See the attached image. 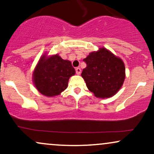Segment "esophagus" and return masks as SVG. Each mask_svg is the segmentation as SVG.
Listing matches in <instances>:
<instances>
[{
    "mask_svg": "<svg viewBox=\"0 0 154 154\" xmlns=\"http://www.w3.org/2000/svg\"><path fill=\"white\" fill-rule=\"evenodd\" d=\"M75 71H76V74H77V75H80L81 69L79 68V67H77V68L75 69Z\"/></svg>",
    "mask_w": 154,
    "mask_h": 154,
    "instance_id": "34e87169",
    "label": "esophagus"
}]
</instances>
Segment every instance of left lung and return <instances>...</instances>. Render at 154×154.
Segmentation results:
<instances>
[{"label": "left lung", "mask_w": 154, "mask_h": 154, "mask_svg": "<svg viewBox=\"0 0 154 154\" xmlns=\"http://www.w3.org/2000/svg\"><path fill=\"white\" fill-rule=\"evenodd\" d=\"M87 66L82 78L88 89L98 98H109L117 93L125 78L123 61L106 48L91 53L83 59Z\"/></svg>", "instance_id": "left-lung-1"}]
</instances>
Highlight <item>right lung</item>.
I'll list each match as a JSON object with an SVG mask.
<instances>
[{"mask_svg":"<svg viewBox=\"0 0 154 154\" xmlns=\"http://www.w3.org/2000/svg\"><path fill=\"white\" fill-rule=\"evenodd\" d=\"M75 74L72 63L61 59L59 55L39 61L33 74V80L38 91L46 96L59 95L68 86V81Z\"/></svg>","mask_w":154,"mask_h":154,"instance_id":"obj_1","label":"right lung"}]
</instances>
